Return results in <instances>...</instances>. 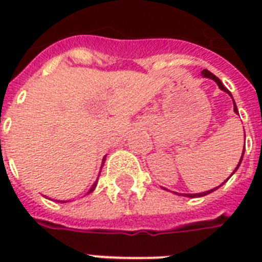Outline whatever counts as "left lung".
Segmentation results:
<instances>
[{"label":"left lung","mask_w":262,"mask_h":262,"mask_svg":"<svg viewBox=\"0 0 262 262\" xmlns=\"http://www.w3.org/2000/svg\"><path fill=\"white\" fill-rule=\"evenodd\" d=\"M201 75H203V77H207V79H211V80H213V81H215L216 84H217V85H219V88L222 91H224V92H227L228 95H230V96H231L232 98V95H231V92H230V91L227 90V88L224 87L223 85V83H222V81H220L219 79H217V77H216L215 75H213V73H211V72L209 71H207V69H204L203 72H201ZM232 103H234V111H235L236 114H238V108H236V104H235V102H234V99H232ZM244 154H245V148H244V152H242V156H241V160H239V163H238V166H236V168L235 170H234V171H232V174H234V172L236 171V170H238V167H239L241 166V163H242V159H244ZM231 174V175H232ZM231 175H230V177H231ZM228 179V178H227ZM227 179H226V181H227ZM226 181H224V182H226ZM223 182V183H224ZM223 183H222V185H223ZM222 185H220V186H222ZM220 186H217V187H213V189H211V190H207V191H203V193H194V194H189V193H187V194H182V195H186V197H191V199H194V197H203V195H207V194H209V193H212V191H215L216 189H219ZM175 193V191H174ZM175 194H178V193H175ZM181 195V194H179Z\"/></svg>","instance_id":"1"}]
</instances>
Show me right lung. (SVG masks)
<instances>
[{"mask_svg": "<svg viewBox=\"0 0 262 262\" xmlns=\"http://www.w3.org/2000/svg\"><path fill=\"white\" fill-rule=\"evenodd\" d=\"M104 159H106V158H103V162H104ZM102 167H103V163H102ZM96 183H98V181H95V183L92 185V186H91V189L88 190L87 194H90V193H92V191L95 190V187H96ZM61 203H68V201H61Z\"/></svg>", "mask_w": 262, "mask_h": 262, "instance_id": "right-lung-1", "label": "right lung"}]
</instances>
